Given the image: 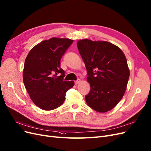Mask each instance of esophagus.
I'll use <instances>...</instances> for the list:
<instances>
[{"instance_id": "esophagus-1", "label": "esophagus", "mask_w": 151, "mask_h": 151, "mask_svg": "<svg viewBox=\"0 0 151 151\" xmlns=\"http://www.w3.org/2000/svg\"><path fill=\"white\" fill-rule=\"evenodd\" d=\"M80 82H81V80H80L79 79H78L77 81H75V84H76V85H77V84H79Z\"/></svg>"}]
</instances>
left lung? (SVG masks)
I'll use <instances>...</instances> for the list:
<instances>
[{
    "label": "left lung",
    "mask_w": 151,
    "mask_h": 151,
    "mask_svg": "<svg viewBox=\"0 0 151 151\" xmlns=\"http://www.w3.org/2000/svg\"><path fill=\"white\" fill-rule=\"evenodd\" d=\"M77 45L91 86L85 96L87 105L99 112L111 110L126 90L130 72L125 55L117 46L106 41L82 39Z\"/></svg>",
    "instance_id": "1"
}]
</instances>
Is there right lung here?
Instances as JSON below:
<instances>
[{"label":"right lung","mask_w":151,"mask_h":151,"mask_svg":"<svg viewBox=\"0 0 151 151\" xmlns=\"http://www.w3.org/2000/svg\"><path fill=\"white\" fill-rule=\"evenodd\" d=\"M73 42L69 39L53 37L40 42L25 59L23 81L31 100L45 111L53 110L64 103L67 91L74 81H65L60 59Z\"/></svg>","instance_id":"add662e5"}]
</instances>
